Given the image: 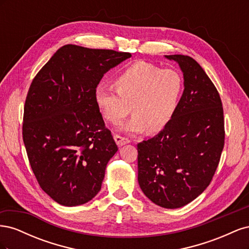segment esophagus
Returning a JSON list of instances; mask_svg holds the SVG:
<instances>
[{
    "label": "esophagus",
    "instance_id": "esophagus-1",
    "mask_svg": "<svg viewBox=\"0 0 249 249\" xmlns=\"http://www.w3.org/2000/svg\"><path fill=\"white\" fill-rule=\"evenodd\" d=\"M114 140L116 142V144L118 146H123L124 144H127V143H130L131 140L127 139V138H124V137H122L119 136V135H114Z\"/></svg>",
    "mask_w": 249,
    "mask_h": 249
}]
</instances>
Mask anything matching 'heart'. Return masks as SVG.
Returning a JSON list of instances; mask_svg holds the SVG:
<instances>
[{
  "instance_id": "heart-1",
  "label": "heart",
  "mask_w": 249,
  "mask_h": 249,
  "mask_svg": "<svg viewBox=\"0 0 249 249\" xmlns=\"http://www.w3.org/2000/svg\"><path fill=\"white\" fill-rule=\"evenodd\" d=\"M114 88L97 85L93 92L95 106L105 120L117 124L131 111L134 115L118 130L126 134L159 133L175 116L184 90L179 71L145 61H136L119 72Z\"/></svg>"
}]
</instances>
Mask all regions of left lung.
I'll use <instances>...</instances> for the list:
<instances>
[{"label":"left lung","instance_id":"obj_1","mask_svg":"<svg viewBox=\"0 0 249 249\" xmlns=\"http://www.w3.org/2000/svg\"><path fill=\"white\" fill-rule=\"evenodd\" d=\"M184 77V92L169 124L137 144L138 183L156 205L178 209L211 183L224 145L219 93L202 67L189 56L169 55Z\"/></svg>","mask_w":249,"mask_h":249}]
</instances>
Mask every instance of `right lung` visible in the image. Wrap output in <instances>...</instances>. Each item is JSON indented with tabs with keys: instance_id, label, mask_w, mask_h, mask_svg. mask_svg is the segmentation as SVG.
Segmentation results:
<instances>
[{
	"instance_id": "1",
	"label": "right lung",
	"mask_w": 249,
	"mask_h": 249,
	"mask_svg": "<svg viewBox=\"0 0 249 249\" xmlns=\"http://www.w3.org/2000/svg\"><path fill=\"white\" fill-rule=\"evenodd\" d=\"M131 56L66 44L32 81L22 139L37 182L59 205H83L101 190L118 148L93 92L105 73Z\"/></svg>"
}]
</instances>
